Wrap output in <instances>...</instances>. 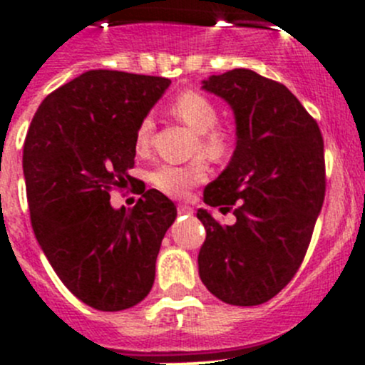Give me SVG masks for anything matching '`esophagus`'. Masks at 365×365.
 I'll list each match as a JSON object with an SVG mask.
<instances>
[{
	"instance_id": "1",
	"label": "esophagus",
	"mask_w": 365,
	"mask_h": 365,
	"mask_svg": "<svg viewBox=\"0 0 365 365\" xmlns=\"http://www.w3.org/2000/svg\"><path fill=\"white\" fill-rule=\"evenodd\" d=\"M194 210L190 208L189 205H178V213L180 215H190V213H192Z\"/></svg>"
}]
</instances>
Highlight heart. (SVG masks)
Returning <instances> with one entry per match:
<instances>
[{"label": "heart", "instance_id": "b5f03b06", "mask_svg": "<svg viewBox=\"0 0 365 365\" xmlns=\"http://www.w3.org/2000/svg\"><path fill=\"white\" fill-rule=\"evenodd\" d=\"M169 113L182 121L183 125L197 134L194 153H203L208 159L220 160L230 153L233 138L222 127H217L219 109L208 97L196 90H187L180 93L169 104ZM153 121L152 118H143L135 128L134 146L138 153H146L152 141ZM206 176V165L201 159L189 164L173 165L160 164L150 173V182L160 192L173 197H183L192 187L201 183Z\"/></svg>", "mask_w": 365, "mask_h": 365}]
</instances>
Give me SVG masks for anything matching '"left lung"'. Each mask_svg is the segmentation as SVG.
Masks as SVG:
<instances>
[{
  "mask_svg": "<svg viewBox=\"0 0 365 365\" xmlns=\"http://www.w3.org/2000/svg\"><path fill=\"white\" fill-rule=\"evenodd\" d=\"M233 109L237 146L205 189V203L237 222L222 226L200 208L206 240L200 277L231 305L274 298L300 268L325 200V157L318 123L284 84L235 68L203 81Z\"/></svg>",
  "mask_w": 365,
  "mask_h": 365,
  "instance_id": "obj_1",
  "label": "left lung"
}]
</instances>
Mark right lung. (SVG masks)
<instances>
[{
    "instance_id": "add662e5",
    "label": "right lung",
    "mask_w": 365,
    "mask_h": 365,
    "mask_svg": "<svg viewBox=\"0 0 365 365\" xmlns=\"http://www.w3.org/2000/svg\"><path fill=\"white\" fill-rule=\"evenodd\" d=\"M165 77L88 70L47 95L24 141L23 171L35 237L58 277L98 311L134 307L152 289L176 206L155 189L130 210L109 190L134 182L139 121Z\"/></svg>"
}]
</instances>
